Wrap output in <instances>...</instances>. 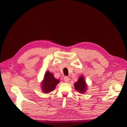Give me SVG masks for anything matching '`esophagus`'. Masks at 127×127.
<instances>
[{
    "mask_svg": "<svg viewBox=\"0 0 127 127\" xmlns=\"http://www.w3.org/2000/svg\"><path fill=\"white\" fill-rule=\"evenodd\" d=\"M69 80H70V79L68 77H65L64 78V81L66 83H67L68 81H69Z\"/></svg>",
    "mask_w": 127,
    "mask_h": 127,
    "instance_id": "1",
    "label": "esophagus"
}]
</instances>
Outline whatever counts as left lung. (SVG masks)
<instances>
[{
  "label": "left lung",
  "mask_w": 127,
  "mask_h": 127,
  "mask_svg": "<svg viewBox=\"0 0 127 127\" xmlns=\"http://www.w3.org/2000/svg\"><path fill=\"white\" fill-rule=\"evenodd\" d=\"M74 87L75 89L80 94H85L87 92L88 86L84 76H80L78 81L74 84Z\"/></svg>",
  "instance_id": "1"
}]
</instances>
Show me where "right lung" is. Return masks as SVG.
I'll list each match as a JSON object with an SVG mask.
<instances>
[{
    "label": "right lung",
    "mask_w": 127,
    "mask_h": 127,
    "mask_svg": "<svg viewBox=\"0 0 127 127\" xmlns=\"http://www.w3.org/2000/svg\"><path fill=\"white\" fill-rule=\"evenodd\" d=\"M60 82V80L55 78L53 73H50L49 71H46L43 80L41 82L42 92L45 94L52 92L55 89L56 86Z\"/></svg>",
    "instance_id": "right-lung-1"
}]
</instances>
